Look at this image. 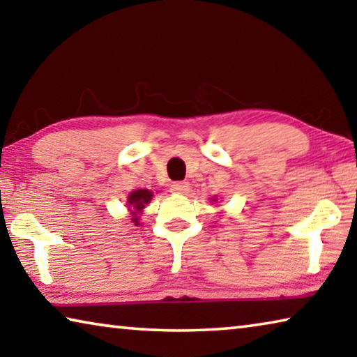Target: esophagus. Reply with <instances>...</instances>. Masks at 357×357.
I'll use <instances>...</instances> for the list:
<instances>
[{
    "label": "esophagus",
    "instance_id": "obj_1",
    "mask_svg": "<svg viewBox=\"0 0 357 357\" xmlns=\"http://www.w3.org/2000/svg\"><path fill=\"white\" fill-rule=\"evenodd\" d=\"M189 189H190V187L187 183H179V181H178V183L172 184V192L178 193V195H185V193L189 192Z\"/></svg>",
    "mask_w": 357,
    "mask_h": 357
}]
</instances>
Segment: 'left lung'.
<instances>
[{"label": "left lung", "mask_w": 357, "mask_h": 357, "mask_svg": "<svg viewBox=\"0 0 357 357\" xmlns=\"http://www.w3.org/2000/svg\"><path fill=\"white\" fill-rule=\"evenodd\" d=\"M214 202H215V200H214Z\"/></svg>", "instance_id": "left-lung-1"}]
</instances>
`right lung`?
I'll list each match as a JSON object with an SVG mask.
<instances>
[{"instance_id":"right-lung-1","label":"right lung","mask_w":357,"mask_h":357,"mask_svg":"<svg viewBox=\"0 0 357 357\" xmlns=\"http://www.w3.org/2000/svg\"><path fill=\"white\" fill-rule=\"evenodd\" d=\"M153 198V192L148 189H138V190H132L128 197V208L132 214V222L138 225V214H142V211L144 206L151 202Z\"/></svg>"}]
</instances>
